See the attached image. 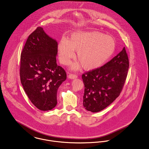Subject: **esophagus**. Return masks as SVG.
Masks as SVG:
<instances>
[{"mask_svg": "<svg viewBox=\"0 0 149 149\" xmlns=\"http://www.w3.org/2000/svg\"><path fill=\"white\" fill-rule=\"evenodd\" d=\"M68 78L71 79H77L78 78V76L77 75L75 74H70L68 76Z\"/></svg>", "mask_w": 149, "mask_h": 149, "instance_id": "34e87169", "label": "esophagus"}]
</instances>
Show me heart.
Returning <instances> with one entry per match:
<instances>
[{
	"instance_id": "heart-1",
	"label": "heart",
	"mask_w": 149,
	"mask_h": 149,
	"mask_svg": "<svg viewBox=\"0 0 149 149\" xmlns=\"http://www.w3.org/2000/svg\"><path fill=\"white\" fill-rule=\"evenodd\" d=\"M115 48L113 37L96 31L73 33L69 39L61 38L57 44L59 60L64 65L70 63L77 51L80 62L72 65L73 70L78 69L81 65L87 70L100 68L112 56Z\"/></svg>"
}]
</instances>
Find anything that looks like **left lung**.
I'll return each instance as SVG.
<instances>
[{
  "label": "left lung",
  "instance_id": "obj_1",
  "mask_svg": "<svg viewBox=\"0 0 149 149\" xmlns=\"http://www.w3.org/2000/svg\"><path fill=\"white\" fill-rule=\"evenodd\" d=\"M128 68V57L124 47L103 66L83 74L84 107L97 113L110 105L122 90Z\"/></svg>",
  "mask_w": 149,
  "mask_h": 149
}]
</instances>
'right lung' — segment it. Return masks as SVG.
Returning a JSON list of instances; mask_svg holds the SVG:
<instances>
[{"label": "right lung", "instance_id": "add662e5", "mask_svg": "<svg viewBox=\"0 0 149 149\" xmlns=\"http://www.w3.org/2000/svg\"><path fill=\"white\" fill-rule=\"evenodd\" d=\"M57 42L38 27L29 36L21 54L20 79L31 102L42 111L57 105V92L66 79V74L57 66Z\"/></svg>", "mask_w": 149, "mask_h": 149}]
</instances>
